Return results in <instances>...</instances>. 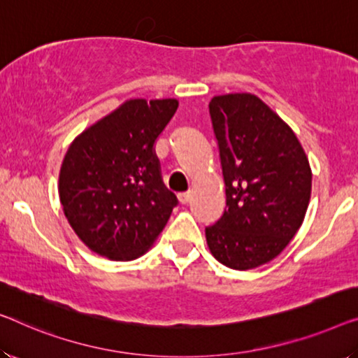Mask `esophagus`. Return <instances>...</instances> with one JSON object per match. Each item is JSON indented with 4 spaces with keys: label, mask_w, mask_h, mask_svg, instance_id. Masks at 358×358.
Masks as SVG:
<instances>
[{
    "label": "esophagus",
    "mask_w": 358,
    "mask_h": 358,
    "mask_svg": "<svg viewBox=\"0 0 358 358\" xmlns=\"http://www.w3.org/2000/svg\"><path fill=\"white\" fill-rule=\"evenodd\" d=\"M189 199H191V194H189V193H181V194H178V201L181 202V204H188Z\"/></svg>",
    "instance_id": "1"
}]
</instances>
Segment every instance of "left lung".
Returning <instances> with one entry per match:
<instances>
[{
    "mask_svg": "<svg viewBox=\"0 0 358 358\" xmlns=\"http://www.w3.org/2000/svg\"><path fill=\"white\" fill-rule=\"evenodd\" d=\"M209 114L227 209L206 227L207 246L220 264L250 270L275 259L302 225L310 165L294 131L257 96H215Z\"/></svg>",
    "mask_w": 358,
    "mask_h": 358,
    "instance_id": "obj_1",
    "label": "left lung"
}]
</instances>
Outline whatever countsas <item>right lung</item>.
<instances>
[{"label": "right lung", "instance_id": "right-lung-1", "mask_svg": "<svg viewBox=\"0 0 358 358\" xmlns=\"http://www.w3.org/2000/svg\"><path fill=\"white\" fill-rule=\"evenodd\" d=\"M177 99H131L85 130L64 157L59 199L77 236L114 260L140 257L178 199L162 181L156 141Z\"/></svg>", "mask_w": 358, "mask_h": 358}]
</instances>
